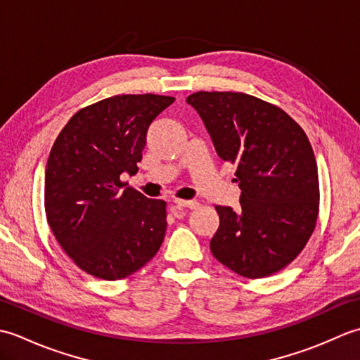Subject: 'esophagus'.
I'll return each instance as SVG.
<instances>
[{
	"instance_id": "esophagus-1",
	"label": "esophagus",
	"mask_w": 360,
	"mask_h": 360,
	"mask_svg": "<svg viewBox=\"0 0 360 360\" xmlns=\"http://www.w3.org/2000/svg\"><path fill=\"white\" fill-rule=\"evenodd\" d=\"M174 204L179 205V207H187V209H196L200 202L198 201H192V200H174Z\"/></svg>"
}]
</instances>
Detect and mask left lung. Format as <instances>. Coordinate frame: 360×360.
<instances>
[{
    "instance_id": "left-lung-1",
    "label": "left lung",
    "mask_w": 360,
    "mask_h": 360,
    "mask_svg": "<svg viewBox=\"0 0 360 360\" xmlns=\"http://www.w3.org/2000/svg\"><path fill=\"white\" fill-rule=\"evenodd\" d=\"M217 155L236 165L240 207L215 205L219 227L210 250L246 278L281 271L307 246L319 217V173L297 122L255 96L198 91L187 97Z\"/></svg>"
}]
</instances>
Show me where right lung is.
<instances>
[{
    "label": "right lung",
    "mask_w": 360,
    "mask_h": 360,
    "mask_svg": "<svg viewBox=\"0 0 360 360\" xmlns=\"http://www.w3.org/2000/svg\"><path fill=\"white\" fill-rule=\"evenodd\" d=\"M174 97L120 94L79 110L53 142L44 174V210L57 243L82 271L116 281L158 254L167 202L126 187L147 131Z\"/></svg>",
    "instance_id": "add662e5"
}]
</instances>
